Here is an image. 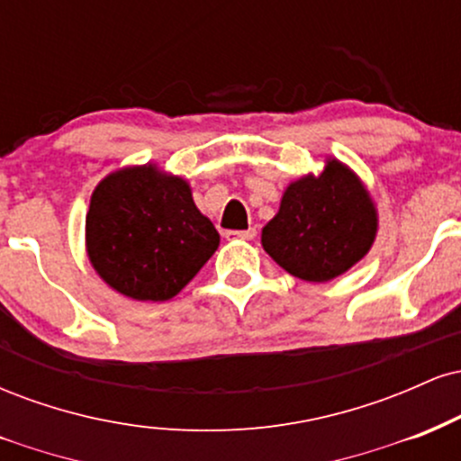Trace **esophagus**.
I'll return each instance as SVG.
<instances>
[{
    "label": "esophagus",
    "instance_id": "34e87169",
    "mask_svg": "<svg viewBox=\"0 0 461 461\" xmlns=\"http://www.w3.org/2000/svg\"><path fill=\"white\" fill-rule=\"evenodd\" d=\"M258 236L256 227H249V230H238V231H225V238L227 240H234V238H238V240H253V238Z\"/></svg>",
    "mask_w": 461,
    "mask_h": 461
}]
</instances>
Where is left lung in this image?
Returning a JSON list of instances; mask_svg holds the SVG:
<instances>
[{"instance_id": "8db88e82", "label": "left lung", "mask_w": 461, "mask_h": 461, "mask_svg": "<svg viewBox=\"0 0 461 461\" xmlns=\"http://www.w3.org/2000/svg\"><path fill=\"white\" fill-rule=\"evenodd\" d=\"M377 227L368 188L330 156L319 176L308 173L285 186L277 214L262 227V247L284 271L325 284L366 256Z\"/></svg>"}]
</instances>
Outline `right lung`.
I'll use <instances>...</instances> for the list:
<instances>
[{
    "label": "right lung",
    "instance_id": "add662e5",
    "mask_svg": "<svg viewBox=\"0 0 461 461\" xmlns=\"http://www.w3.org/2000/svg\"><path fill=\"white\" fill-rule=\"evenodd\" d=\"M212 221L184 177L158 164L108 173L91 194L86 256L110 288L134 301H168L219 249Z\"/></svg>",
    "mask_w": 461,
    "mask_h": 461
}]
</instances>
